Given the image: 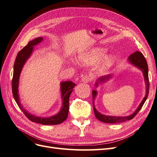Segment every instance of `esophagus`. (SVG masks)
I'll use <instances>...</instances> for the list:
<instances>
[{"instance_id":"1","label":"esophagus","mask_w":157,"mask_h":157,"mask_svg":"<svg viewBox=\"0 0 157 157\" xmlns=\"http://www.w3.org/2000/svg\"><path fill=\"white\" fill-rule=\"evenodd\" d=\"M91 80H92V77H91V75H84V77L82 78V81L84 83H88L91 81Z\"/></svg>"}]
</instances>
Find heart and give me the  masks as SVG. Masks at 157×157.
<instances>
[{"label": "heart", "mask_w": 157, "mask_h": 157, "mask_svg": "<svg viewBox=\"0 0 157 157\" xmlns=\"http://www.w3.org/2000/svg\"><path fill=\"white\" fill-rule=\"evenodd\" d=\"M106 55V50L102 48H95L80 56V61L85 65H92L100 61ZM115 62V58L109 56L103 61L100 65L101 71H105L111 67Z\"/></svg>", "instance_id": "obj_1"}]
</instances>
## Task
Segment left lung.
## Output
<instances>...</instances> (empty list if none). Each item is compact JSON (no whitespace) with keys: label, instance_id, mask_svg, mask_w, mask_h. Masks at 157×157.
<instances>
[{"label":"left lung","instance_id":"8db88e82","mask_svg":"<svg viewBox=\"0 0 157 157\" xmlns=\"http://www.w3.org/2000/svg\"><path fill=\"white\" fill-rule=\"evenodd\" d=\"M129 59L130 62L131 63H132L133 65H134L136 67H138L139 69H140L142 71H143L144 73V76L145 78V84H146V95L145 98L143 99L141 103H140V105H139V107H137V109L135 111V112L132 114V115L128 116V117H112V116H106V115H101V113H99L96 108L94 107V100L95 98H96V95H97V92L96 90H94L92 91V97H93V107H94V114L95 116L98 118V120H99L100 121L103 122H106V123H119V122H124L126 121H129L132 119L134 118L138 112L140 111V109H141V107H143L144 104L145 103V101H146V99L148 97V94H149V75H148V65H147V61L145 58L144 56L143 55V54L141 53L139 51H136L135 52L134 54H131L129 56ZM111 75H107V76H104V77H101L98 79L99 82H104L106 81L107 80H108L109 78H110ZM99 82H96V86H98V84Z\"/></svg>","mask_w":157,"mask_h":157}]
</instances>
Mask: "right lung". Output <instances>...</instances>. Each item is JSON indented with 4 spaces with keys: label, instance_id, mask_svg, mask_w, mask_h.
Returning a JSON list of instances; mask_svg holds the SVG:
<instances>
[{
    "label": "right lung",
    "instance_id": "right-lung-1",
    "mask_svg": "<svg viewBox=\"0 0 157 157\" xmlns=\"http://www.w3.org/2000/svg\"><path fill=\"white\" fill-rule=\"evenodd\" d=\"M42 40H43V39L42 37L36 38V39L30 41L27 46H25L24 48L18 52L13 65V73L12 81V94L13 98L16 100L18 107H20L22 112L25 114V115L27 117V118H28V119H29L32 122H35L44 125H56L61 124V123H62L64 121L67 119L69 113V96L73 90V88L75 86V84L74 82L71 81L61 82V96H62L63 99V106L61 107V111L57 115L48 118L38 117L26 111L21 105L18 95L17 88L19 78H20V75L23 66L25 63L26 60L31 54L33 50V46L40 43Z\"/></svg>",
    "mask_w": 157,
    "mask_h": 157
}]
</instances>
